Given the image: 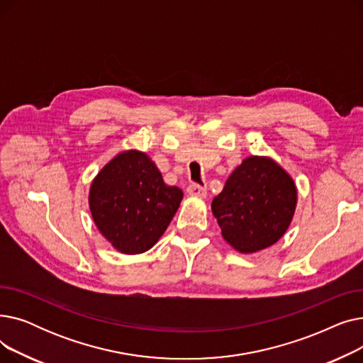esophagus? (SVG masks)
Instances as JSON below:
<instances>
[{
    "mask_svg": "<svg viewBox=\"0 0 363 363\" xmlns=\"http://www.w3.org/2000/svg\"><path fill=\"white\" fill-rule=\"evenodd\" d=\"M186 193L191 197H197V199H204L207 196L206 188L199 184H189L186 188Z\"/></svg>",
    "mask_w": 363,
    "mask_h": 363,
    "instance_id": "esophagus-1",
    "label": "esophagus"
}]
</instances>
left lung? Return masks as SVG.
<instances>
[{
	"mask_svg": "<svg viewBox=\"0 0 363 363\" xmlns=\"http://www.w3.org/2000/svg\"><path fill=\"white\" fill-rule=\"evenodd\" d=\"M296 185L274 160L245 159L212 201L223 238L241 253H255L277 242L293 219Z\"/></svg>",
	"mask_w": 363,
	"mask_h": 363,
	"instance_id": "8db88e82",
	"label": "left lung"
}]
</instances>
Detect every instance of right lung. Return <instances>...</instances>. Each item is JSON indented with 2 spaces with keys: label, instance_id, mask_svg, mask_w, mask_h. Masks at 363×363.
<instances>
[{
  "label": "right lung",
  "instance_id": "add662e5",
  "mask_svg": "<svg viewBox=\"0 0 363 363\" xmlns=\"http://www.w3.org/2000/svg\"><path fill=\"white\" fill-rule=\"evenodd\" d=\"M182 197V189L163 182L147 155L130 150L110 160L92 181L89 208L114 249L140 255L163 235Z\"/></svg>",
  "mask_w": 363,
  "mask_h": 363
}]
</instances>
